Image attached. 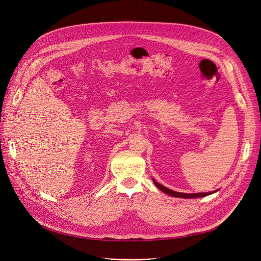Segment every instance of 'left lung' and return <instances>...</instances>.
Segmentation results:
<instances>
[{
    "instance_id": "8db88e82",
    "label": "left lung",
    "mask_w": 261,
    "mask_h": 261,
    "mask_svg": "<svg viewBox=\"0 0 261 261\" xmlns=\"http://www.w3.org/2000/svg\"><path fill=\"white\" fill-rule=\"evenodd\" d=\"M153 183L154 185L160 189L162 190L163 192H165L166 194L168 195H171V196H175V197H183V198H195V197H203V196H207L209 194H212L214 193L213 191L211 192H203V193H182V192H176V191H173V190H170L166 187H164L163 185L159 184L158 182H155L153 179Z\"/></svg>"
}]
</instances>
